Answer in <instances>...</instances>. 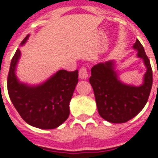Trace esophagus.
I'll return each mask as SVG.
<instances>
[{
    "instance_id": "1",
    "label": "esophagus",
    "mask_w": 158,
    "mask_h": 158,
    "mask_svg": "<svg viewBox=\"0 0 158 158\" xmlns=\"http://www.w3.org/2000/svg\"><path fill=\"white\" fill-rule=\"evenodd\" d=\"M79 78H80L81 79L88 78V76H89V72H88V69H87L86 67L83 66L79 69Z\"/></svg>"
}]
</instances>
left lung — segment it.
Listing matches in <instances>:
<instances>
[{"instance_id":"1","label":"left lung","mask_w":158,"mask_h":158,"mask_svg":"<svg viewBox=\"0 0 158 158\" xmlns=\"http://www.w3.org/2000/svg\"><path fill=\"white\" fill-rule=\"evenodd\" d=\"M134 48L147 67L143 85L130 86L120 83L114 71L113 62L98 63L92 67L89 82L96 99L99 115L111 123H125L139 114L147 103L152 85V70L148 57L136 39Z\"/></svg>"}]
</instances>
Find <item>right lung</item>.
<instances>
[{
  "mask_svg": "<svg viewBox=\"0 0 158 158\" xmlns=\"http://www.w3.org/2000/svg\"><path fill=\"white\" fill-rule=\"evenodd\" d=\"M28 38L21 43L23 45ZM20 56L17 49L11 60L7 89L14 106L25 122L32 126L51 130L64 122L69 115V102L79 81V72L60 69L44 84L36 87L20 84L15 74Z\"/></svg>",
  "mask_w": 158,
  "mask_h": 158,
  "instance_id": "1",
  "label": "right lung"
}]
</instances>
